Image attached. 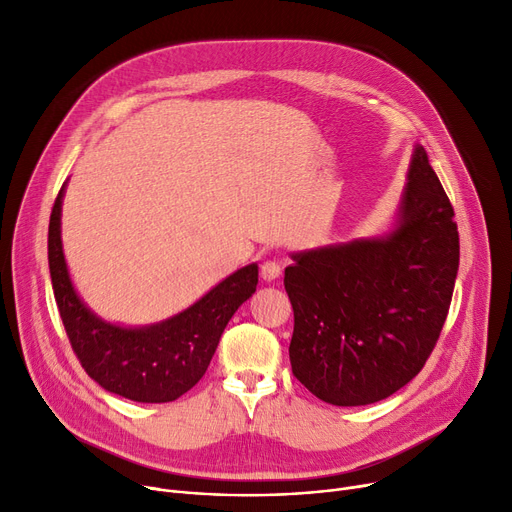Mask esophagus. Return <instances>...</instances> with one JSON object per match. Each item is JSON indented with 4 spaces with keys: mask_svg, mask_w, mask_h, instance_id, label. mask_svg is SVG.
<instances>
[{
    "mask_svg": "<svg viewBox=\"0 0 512 512\" xmlns=\"http://www.w3.org/2000/svg\"><path fill=\"white\" fill-rule=\"evenodd\" d=\"M282 276V263L276 259H267L261 263V278L265 282H274Z\"/></svg>",
    "mask_w": 512,
    "mask_h": 512,
    "instance_id": "34e87169",
    "label": "esophagus"
}]
</instances>
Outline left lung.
<instances>
[{"label":"left lung","mask_w":512,"mask_h":512,"mask_svg":"<svg viewBox=\"0 0 512 512\" xmlns=\"http://www.w3.org/2000/svg\"><path fill=\"white\" fill-rule=\"evenodd\" d=\"M292 259L294 378L336 407L371 405L409 384L440 338L459 272L454 209L425 149L415 147L390 234Z\"/></svg>","instance_id":"left-lung-1"}]
</instances>
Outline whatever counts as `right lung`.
I'll use <instances>...</instances> for the list:
<instances>
[{
  "instance_id": "add662e5",
  "label": "right lung",
  "mask_w": 512,
  "mask_h": 512,
  "mask_svg": "<svg viewBox=\"0 0 512 512\" xmlns=\"http://www.w3.org/2000/svg\"><path fill=\"white\" fill-rule=\"evenodd\" d=\"M64 186L49 218V274L72 351L107 392L137 402H172L191 390L209 367L224 328L257 288V265L234 272L182 313L147 328L107 324L91 313L70 282L60 215Z\"/></svg>"
}]
</instances>
